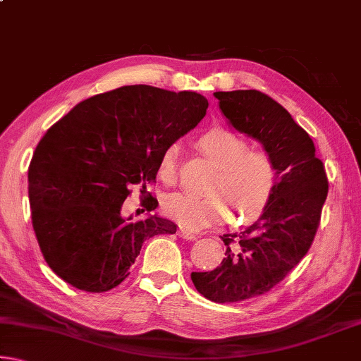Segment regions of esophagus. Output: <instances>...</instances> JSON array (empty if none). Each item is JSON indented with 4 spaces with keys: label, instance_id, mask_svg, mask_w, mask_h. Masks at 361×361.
<instances>
[{
    "label": "esophagus",
    "instance_id": "34e87169",
    "mask_svg": "<svg viewBox=\"0 0 361 361\" xmlns=\"http://www.w3.org/2000/svg\"><path fill=\"white\" fill-rule=\"evenodd\" d=\"M178 235L181 237V239H186V240H195V239H197V235H195L192 231L183 228V226H180V228H178Z\"/></svg>",
    "mask_w": 361,
    "mask_h": 361
}]
</instances>
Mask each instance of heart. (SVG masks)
Returning <instances> with one entry per match:
<instances>
[{"mask_svg": "<svg viewBox=\"0 0 361 361\" xmlns=\"http://www.w3.org/2000/svg\"><path fill=\"white\" fill-rule=\"evenodd\" d=\"M199 148L216 167L205 195L172 192L164 199L162 209L188 229H202L234 215L237 224L258 219L271 202L277 183L272 157L264 151L250 149L234 132L212 129L199 138ZM180 145L167 146L159 159L157 175L166 185L176 181Z\"/></svg>", "mask_w": 361, "mask_h": 361, "instance_id": "obj_1", "label": "heart"}]
</instances>
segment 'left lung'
Returning a JSON list of instances; mask_svg holds the SVG:
<instances>
[{"label": "left lung", "mask_w": 361, "mask_h": 361, "mask_svg": "<svg viewBox=\"0 0 361 361\" xmlns=\"http://www.w3.org/2000/svg\"><path fill=\"white\" fill-rule=\"evenodd\" d=\"M213 95L229 124L258 140L277 170L272 199L258 221L221 237L226 258L216 269L191 274L200 295L223 304L264 295L304 258L319 229L328 178L312 138L280 103L259 90Z\"/></svg>", "instance_id": "1"}]
</instances>
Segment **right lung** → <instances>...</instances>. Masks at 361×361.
<instances>
[{
	"instance_id": "obj_1",
	"label": "right lung",
	"mask_w": 361,
	"mask_h": 361,
	"mask_svg": "<svg viewBox=\"0 0 361 361\" xmlns=\"http://www.w3.org/2000/svg\"><path fill=\"white\" fill-rule=\"evenodd\" d=\"M207 108L197 92L122 85L78 103L46 132L28 169V197L41 253L60 279L108 291L129 277L146 239L175 234L176 224L157 215L130 223L122 204L132 185L146 191L162 152ZM145 204L151 212L157 199Z\"/></svg>"
}]
</instances>
